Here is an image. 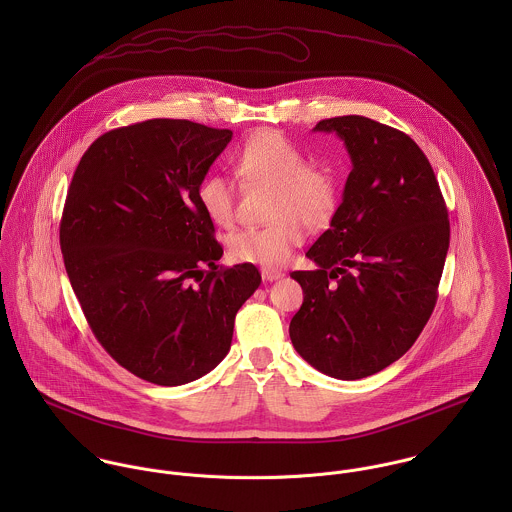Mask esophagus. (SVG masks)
I'll return each mask as SVG.
<instances>
[{
	"mask_svg": "<svg viewBox=\"0 0 512 512\" xmlns=\"http://www.w3.org/2000/svg\"><path fill=\"white\" fill-rule=\"evenodd\" d=\"M262 278H264V282H276V280L284 278V272H282V270H270V268H264V270H262Z\"/></svg>",
	"mask_w": 512,
	"mask_h": 512,
	"instance_id": "1",
	"label": "esophagus"
}]
</instances>
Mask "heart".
<instances>
[{
    "instance_id": "1",
    "label": "heart",
    "mask_w": 512,
    "mask_h": 512,
    "mask_svg": "<svg viewBox=\"0 0 512 512\" xmlns=\"http://www.w3.org/2000/svg\"><path fill=\"white\" fill-rule=\"evenodd\" d=\"M236 173L252 183L274 189L266 226L234 230L226 248L230 258L260 266H280L305 240L307 226H327L339 205V187L331 171L307 165L305 153L276 132L250 136L234 153ZM199 205L217 226H230L236 217L234 185L228 177L209 175L201 181Z\"/></svg>"
}]
</instances>
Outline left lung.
I'll return each instance as SVG.
<instances>
[{
	"instance_id": "8db88e82",
	"label": "left lung",
	"mask_w": 512,
	"mask_h": 512,
	"mask_svg": "<svg viewBox=\"0 0 512 512\" xmlns=\"http://www.w3.org/2000/svg\"><path fill=\"white\" fill-rule=\"evenodd\" d=\"M353 169L331 226L307 250L317 270L292 272L303 303L290 323L295 351L317 370L357 380L398 361L436 301L449 219L418 144L365 116L321 120Z\"/></svg>"
}]
</instances>
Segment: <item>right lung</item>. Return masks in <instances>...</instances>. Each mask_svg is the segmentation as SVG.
Masks as SVG:
<instances>
[{"instance_id": "obj_1", "label": "right lung", "mask_w": 512, "mask_h": 512, "mask_svg": "<svg viewBox=\"0 0 512 512\" xmlns=\"http://www.w3.org/2000/svg\"><path fill=\"white\" fill-rule=\"evenodd\" d=\"M232 140L189 120L110 130L74 171L61 252L82 313L132 374L179 386L226 357L234 317L258 290L254 264L222 268L199 185Z\"/></svg>"}]
</instances>
